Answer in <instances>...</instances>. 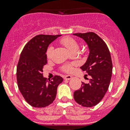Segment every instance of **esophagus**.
Here are the masks:
<instances>
[{
  "label": "esophagus",
  "instance_id": "obj_1",
  "mask_svg": "<svg viewBox=\"0 0 130 130\" xmlns=\"http://www.w3.org/2000/svg\"><path fill=\"white\" fill-rule=\"evenodd\" d=\"M72 76L71 75H65V77H64V79L65 80H70V79H71L72 78Z\"/></svg>",
  "mask_w": 130,
  "mask_h": 130
}]
</instances>
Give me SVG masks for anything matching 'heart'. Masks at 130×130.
<instances>
[{"label":"heart","instance_id":"1","mask_svg":"<svg viewBox=\"0 0 130 130\" xmlns=\"http://www.w3.org/2000/svg\"><path fill=\"white\" fill-rule=\"evenodd\" d=\"M61 44L65 46L70 52H76L79 48V44L78 42L76 39L73 38L70 36H65L61 38L60 40ZM53 48L52 46H50L48 48L46 52V55L48 58H50L52 56V52H53ZM61 70L65 72L70 73L73 71V65L72 64H66L61 67Z\"/></svg>","mask_w":130,"mask_h":130}]
</instances>
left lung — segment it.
Listing matches in <instances>:
<instances>
[{
  "label": "left lung",
  "instance_id": "obj_1",
  "mask_svg": "<svg viewBox=\"0 0 130 130\" xmlns=\"http://www.w3.org/2000/svg\"><path fill=\"white\" fill-rule=\"evenodd\" d=\"M87 43L89 55L86 63L80 67L90 75L89 82H82L81 87L73 93L75 101L84 107H92L104 98L109 86L112 63L109 50L105 42L93 32L75 33Z\"/></svg>",
  "mask_w": 130,
  "mask_h": 130
}]
</instances>
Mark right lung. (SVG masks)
Segmentation results:
<instances>
[{
	"mask_svg": "<svg viewBox=\"0 0 130 130\" xmlns=\"http://www.w3.org/2000/svg\"><path fill=\"white\" fill-rule=\"evenodd\" d=\"M61 35H39L24 46L17 66L18 88L26 101L35 107H44L54 101L63 78L55 75L48 80L43 76L47 63L48 45Z\"/></svg>",
	"mask_w": 130,
	"mask_h": 130,
	"instance_id": "add662e5",
	"label": "right lung"
}]
</instances>
